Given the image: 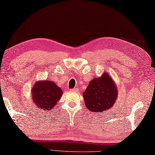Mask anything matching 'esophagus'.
I'll use <instances>...</instances> for the list:
<instances>
[{
  "mask_svg": "<svg viewBox=\"0 0 155 155\" xmlns=\"http://www.w3.org/2000/svg\"><path fill=\"white\" fill-rule=\"evenodd\" d=\"M70 91L78 92V88H72V89H70Z\"/></svg>",
  "mask_w": 155,
  "mask_h": 155,
  "instance_id": "34e87169",
  "label": "esophagus"
}]
</instances>
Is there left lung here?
<instances>
[{
    "mask_svg": "<svg viewBox=\"0 0 155 155\" xmlns=\"http://www.w3.org/2000/svg\"><path fill=\"white\" fill-rule=\"evenodd\" d=\"M118 91L114 81L107 73L100 78H95L89 83L83 92L87 109L97 112L106 110L114 104Z\"/></svg>",
    "mask_w": 155,
    "mask_h": 155,
    "instance_id": "8db88e82",
    "label": "left lung"
}]
</instances>
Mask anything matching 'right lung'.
Returning a JSON list of instances; mask_svg holds the SVG:
<instances>
[{
	"label": "right lung",
	"mask_w": 155,
	"mask_h": 155,
	"mask_svg": "<svg viewBox=\"0 0 155 155\" xmlns=\"http://www.w3.org/2000/svg\"><path fill=\"white\" fill-rule=\"evenodd\" d=\"M31 92L33 100L37 107L47 111L53 109L63 94L61 88L48 80L37 82Z\"/></svg>",
	"instance_id": "add662e5"
}]
</instances>
